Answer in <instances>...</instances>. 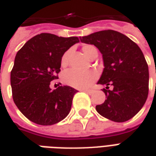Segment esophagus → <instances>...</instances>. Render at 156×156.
Wrapping results in <instances>:
<instances>
[{"instance_id":"obj_1","label":"esophagus","mask_w":156,"mask_h":156,"mask_svg":"<svg viewBox=\"0 0 156 156\" xmlns=\"http://www.w3.org/2000/svg\"><path fill=\"white\" fill-rule=\"evenodd\" d=\"M83 91L85 92V93H87L88 94H93L94 90H93V89H84V90H83Z\"/></svg>"}]
</instances>
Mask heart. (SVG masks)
Returning a JSON list of instances; mask_svg holds the SVG:
<instances>
[{"instance_id":"b5f03b06","label":"heart","mask_w":156,"mask_h":156,"mask_svg":"<svg viewBox=\"0 0 156 156\" xmlns=\"http://www.w3.org/2000/svg\"><path fill=\"white\" fill-rule=\"evenodd\" d=\"M83 51L88 58L91 57L94 52L97 51V49L93 45H85L83 47ZM70 51L64 52L61 58V65L65 66L68 62V55ZM98 77L97 73L94 70L88 71H78L73 68L68 69L62 73V79L66 84L77 88H85L89 87L96 80Z\"/></svg>"}]
</instances>
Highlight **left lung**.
I'll list each match as a JSON object with an SVG mask.
<instances>
[{
    "mask_svg": "<svg viewBox=\"0 0 156 156\" xmlns=\"http://www.w3.org/2000/svg\"><path fill=\"white\" fill-rule=\"evenodd\" d=\"M94 45L103 55L105 68L98 84L106 85V99L96 106L103 117L125 122L140 110L149 93V68L144 54L135 42L120 32L105 30L80 37ZM112 85L114 88L108 89Z\"/></svg>",
    "mask_w": 156,
    "mask_h": 156,
    "instance_id": "obj_1",
    "label": "left lung"
}]
</instances>
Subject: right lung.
<instances>
[{
  "label": "right lung",
  "mask_w": 156,
  "mask_h": 156,
  "mask_svg": "<svg viewBox=\"0 0 156 156\" xmlns=\"http://www.w3.org/2000/svg\"><path fill=\"white\" fill-rule=\"evenodd\" d=\"M77 37H62L41 33L25 43L16 55L11 72L12 98L24 116L41 125L57 124L67 117L77 90L59 86L51 90L50 83L58 78L61 58Z\"/></svg>",
  "instance_id": "obj_1"
}]
</instances>
